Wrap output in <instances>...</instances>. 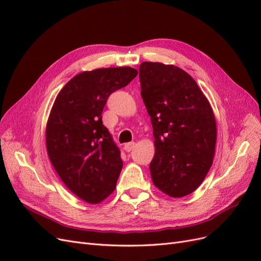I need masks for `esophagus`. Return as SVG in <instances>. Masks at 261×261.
I'll use <instances>...</instances> for the list:
<instances>
[{
	"instance_id": "obj_1",
	"label": "esophagus",
	"mask_w": 261,
	"mask_h": 261,
	"mask_svg": "<svg viewBox=\"0 0 261 261\" xmlns=\"http://www.w3.org/2000/svg\"><path fill=\"white\" fill-rule=\"evenodd\" d=\"M135 147V143H127V144H125L124 145V149H125V151H127V152H129L130 150H133V148Z\"/></svg>"
}]
</instances>
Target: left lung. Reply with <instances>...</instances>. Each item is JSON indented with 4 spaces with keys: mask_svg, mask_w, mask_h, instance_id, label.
Here are the masks:
<instances>
[{
    "mask_svg": "<svg viewBox=\"0 0 261 261\" xmlns=\"http://www.w3.org/2000/svg\"><path fill=\"white\" fill-rule=\"evenodd\" d=\"M139 81L153 128V184L173 198L187 196L202 183L215 155L212 108L194 78L177 66L144 62Z\"/></svg>",
    "mask_w": 261,
    "mask_h": 261,
    "instance_id": "1",
    "label": "left lung"
}]
</instances>
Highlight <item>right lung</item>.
Masks as SVG:
<instances>
[{
    "mask_svg": "<svg viewBox=\"0 0 261 261\" xmlns=\"http://www.w3.org/2000/svg\"><path fill=\"white\" fill-rule=\"evenodd\" d=\"M137 74L128 66L83 72L54 101L45 128L46 151L63 183L86 202L99 203L116 187L123 161L101 114L110 94Z\"/></svg>",
    "mask_w": 261,
    "mask_h": 261,
    "instance_id": "obj_1",
    "label": "right lung"
}]
</instances>
